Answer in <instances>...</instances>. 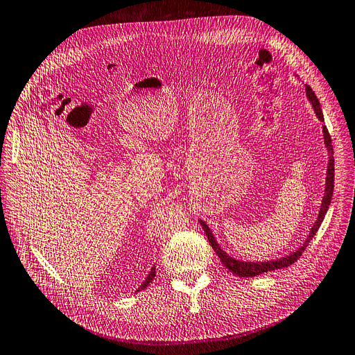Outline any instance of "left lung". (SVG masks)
<instances>
[{
  "label": "left lung",
  "instance_id": "obj_1",
  "mask_svg": "<svg viewBox=\"0 0 355 355\" xmlns=\"http://www.w3.org/2000/svg\"><path fill=\"white\" fill-rule=\"evenodd\" d=\"M305 94H306V98H309L311 107L314 108V112H315V116L318 118V121L324 124V115H322L320 101H318L317 96H315L310 85H305ZM322 139H324V146L327 148L328 164H327V174H325L324 196H322V200H321L318 216H317L311 230L309 231V235L305 237L304 243L298 248H295L293 252H290L288 255L279 257L277 259H267V261H243V259H237V258L231 257L230 254H227L221 248V245L217 243L214 234H212V231L209 230L207 223L202 221V220H198L202 230L205 231V235H207V239H208L212 250L217 252V255L220 257L224 267L227 270H230L232 274L239 275V277H255V275H259V274H264L267 271L286 268V267H288V266H291L293 263L297 261L300 255L302 254V251L305 250V247L309 245V243L313 240V237L315 235V232L318 231V228H320V225H321V223H322V220L327 214L329 202H331V198H333V191H334V155H333L334 151H333V144H331V137H329L328 130H327L325 125H322Z\"/></svg>",
  "mask_w": 355,
  "mask_h": 355
}]
</instances>
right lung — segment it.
I'll use <instances>...</instances> for the list:
<instances>
[{
	"instance_id": "obj_1",
	"label": "right lung",
	"mask_w": 355,
	"mask_h": 355,
	"mask_svg": "<svg viewBox=\"0 0 355 355\" xmlns=\"http://www.w3.org/2000/svg\"><path fill=\"white\" fill-rule=\"evenodd\" d=\"M154 277H155V267H153L151 268V271L148 272V275H147V278L143 281V284H141L139 287H138V290H137V293L138 291H143V290H146L147 287H148V284H150V282L154 279Z\"/></svg>"
}]
</instances>
